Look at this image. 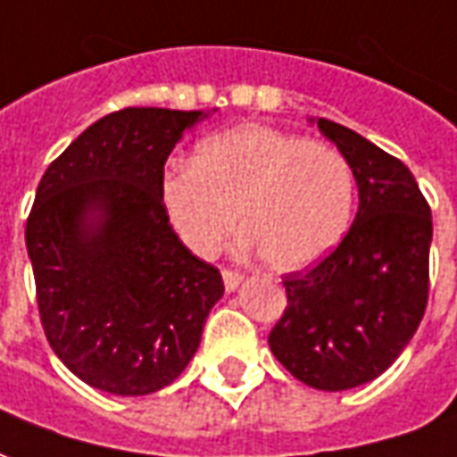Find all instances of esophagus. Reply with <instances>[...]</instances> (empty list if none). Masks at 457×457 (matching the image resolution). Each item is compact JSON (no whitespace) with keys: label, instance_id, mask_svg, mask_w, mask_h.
Instances as JSON below:
<instances>
[{"label":"esophagus","instance_id":"1","mask_svg":"<svg viewBox=\"0 0 457 457\" xmlns=\"http://www.w3.org/2000/svg\"><path fill=\"white\" fill-rule=\"evenodd\" d=\"M222 279H225V287H228V292H235L242 279H245V274L237 272V270H222Z\"/></svg>","mask_w":457,"mask_h":457}]
</instances>
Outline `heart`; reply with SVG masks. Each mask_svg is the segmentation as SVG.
Listing matches in <instances>:
<instances>
[{"label":"heart","mask_w":457,"mask_h":457,"mask_svg":"<svg viewBox=\"0 0 457 457\" xmlns=\"http://www.w3.org/2000/svg\"><path fill=\"white\" fill-rule=\"evenodd\" d=\"M162 207L185 245L212 257L239 228L274 270L312 267L349 228L353 173L321 140L239 123L197 143L193 165L170 168Z\"/></svg>","instance_id":"b5f03b06"}]
</instances>
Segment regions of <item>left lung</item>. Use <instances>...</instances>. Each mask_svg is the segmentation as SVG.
I'll list each match as a JSON object with an SVG mask.
<instances>
[{"label":"left lung","instance_id":"1","mask_svg":"<svg viewBox=\"0 0 457 457\" xmlns=\"http://www.w3.org/2000/svg\"><path fill=\"white\" fill-rule=\"evenodd\" d=\"M359 185L353 225L327 257L284 274L287 306L270 349L319 391H346L391 366L428 304L430 205L403 162L356 130L319 118Z\"/></svg>","mask_w":457,"mask_h":457}]
</instances>
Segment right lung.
<instances>
[{"mask_svg":"<svg viewBox=\"0 0 457 457\" xmlns=\"http://www.w3.org/2000/svg\"><path fill=\"white\" fill-rule=\"evenodd\" d=\"M203 111L120 108L51 162L27 220L37 304L54 353L116 395L161 391L195 356L225 284L175 235L162 168Z\"/></svg>","mask_w":457,"mask_h":457,"instance_id":"obj_1","label":"right lung"}]
</instances>
